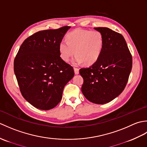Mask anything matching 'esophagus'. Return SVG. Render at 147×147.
<instances>
[{
	"label": "esophagus",
	"mask_w": 147,
	"mask_h": 147,
	"mask_svg": "<svg viewBox=\"0 0 147 147\" xmlns=\"http://www.w3.org/2000/svg\"><path fill=\"white\" fill-rule=\"evenodd\" d=\"M74 71L75 74H79V69L77 67H74Z\"/></svg>",
	"instance_id": "1"
}]
</instances>
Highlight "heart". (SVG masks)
<instances>
[{
    "label": "heart",
    "mask_w": 147,
    "mask_h": 147,
    "mask_svg": "<svg viewBox=\"0 0 147 147\" xmlns=\"http://www.w3.org/2000/svg\"><path fill=\"white\" fill-rule=\"evenodd\" d=\"M104 45L102 34L98 31L76 30L66 36V41L59 43V50L61 58L65 62L75 52L72 64L78 65L85 63L92 65L98 61Z\"/></svg>",
    "instance_id": "b5f03b06"
}]
</instances>
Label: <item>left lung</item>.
Masks as SVG:
<instances>
[{"label":"left lung","instance_id":"1","mask_svg":"<svg viewBox=\"0 0 147 147\" xmlns=\"http://www.w3.org/2000/svg\"><path fill=\"white\" fill-rule=\"evenodd\" d=\"M94 29L104 36V49L95 63L80 69L84 80L82 92L91 102L104 104L125 88L132 68V56L120 33L105 27Z\"/></svg>","mask_w":147,"mask_h":147}]
</instances>
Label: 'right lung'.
<instances>
[{"label":"right lung","instance_id":"obj_1","mask_svg":"<svg viewBox=\"0 0 147 147\" xmlns=\"http://www.w3.org/2000/svg\"><path fill=\"white\" fill-rule=\"evenodd\" d=\"M71 26L43 30L26 38L14 62L22 95L34 107L47 111L62 99L65 85L73 78V67L60 57L59 46Z\"/></svg>","mask_w":147,"mask_h":147}]
</instances>
